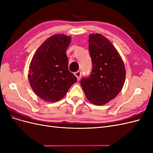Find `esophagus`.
Instances as JSON below:
<instances>
[{
	"mask_svg": "<svg viewBox=\"0 0 153 153\" xmlns=\"http://www.w3.org/2000/svg\"><path fill=\"white\" fill-rule=\"evenodd\" d=\"M81 75H82V72L80 71H78L75 73V75L76 76L78 80H79L80 79Z\"/></svg>",
	"mask_w": 153,
	"mask_h": 153,
	"instance_id": "esophagus-1",
	"label": "esophagus"
}]
</instances>
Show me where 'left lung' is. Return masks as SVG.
I'll return each mask as SVG.
<instances>
[{
    "mask_svg": "<svg viewBox=\"0 0 153 153\" xmlns=\"http://www.w3.org/2000/svg\"><path fill=\"white\" fill-rule=\"evenodd\" d=\"M89 50L92 60L91 75L80 84L87 98L103 105L116 97L123 89L126 70L121 57L112 43L100 34H91Z\"/></svg>",
    "mask_w": 153,
    "mask_h": 153,
    "instance_id": "obj_1",
    "label": "left lung"
}]
</instances>
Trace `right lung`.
I'll return each mask as SVG.
<instances>
[{"mask_svg": "<svg viewBox=\"0 0 153 153\" xmlns=\"http://www.w3.org/2000/svg\"><path fill=\"white\" fill-rule=\"evenodd\" d=\"M71 37L55 34L43 42L32 59L29 80L32 90L47 102H55L66 95L77 82L68 70L66 50Z\"/></svg>", "mask_w": 153, "mask_h": 153, "instance_id": "obj_1", "label": "right lung"}]
</instances>
